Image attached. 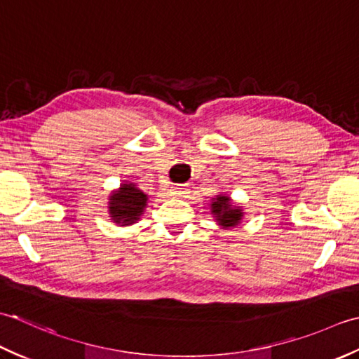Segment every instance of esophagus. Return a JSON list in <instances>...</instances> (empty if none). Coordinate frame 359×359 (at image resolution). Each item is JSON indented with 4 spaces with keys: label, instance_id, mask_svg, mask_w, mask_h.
<instances>
[{
    "label": "esophagus",
    "instance_id": "obj_1",
    "mask_svg": "<svg viewBox=\"0 0 359 359\" xmlns=\"http://www.w3.org/2000/svg\"><path fill=\"white\" fill-rule=\"evenodd\" d=\"M186 194H187V189L186 187H181V186L172 187V195L173 196H186Z\"/></svg>",
    "mask_w": 359,
    "mask_h": 359
}]
</instances>
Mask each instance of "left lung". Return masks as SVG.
<instances>
[{
    "instance_id": "8db88e82",
    "label": "left lung",
    "mask_w": 359,
    "mask_h": 359,
    "mask_svg": "<svg viewBox=\"0 0 359 359\" xmlns=\"http://www.w3.org/2000/svg\"><path fill=\"white\" fill-rule=\"evenodd\" d=\"M212 214L217 217V222L220 223L224 228H231V226H236L241 217H243V212L237 208H232L229 196H217L215 201L212 203Z\"/></svg>"
}]
</instances>
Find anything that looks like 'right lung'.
<instances>
[{
    "mask_svg": "<svg viewBox=\"0 0 359 359\" xmlns=\"http://www.w3.org/2000/svg\"><path fill=\"white\" fill-rule=\"evenodd\" d=\"M109 215L111 220L122 224H131L144 212L145 203H147V195L141 192L135 184H123L119 192L109 196Z\"/></svg>",
    "mask_w": 359,
    "mask_h": 359,
    "instance_id": "1",
    "label": "right lung"
}]
</instances>
